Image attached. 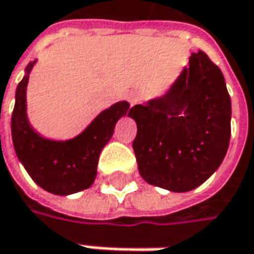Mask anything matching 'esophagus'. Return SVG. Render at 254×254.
I'll use <instances>...</instances> for the list:
<instances>
[{
    "mask_svg": "<svg viewBox=\"0 0 254 254\" xmlns=\"http://www.w3.org/2000/svg\"><path fill=\"white\" fill-rule=\"evenodd\" d=\"M127 101L133 105V104H136V102H139V94L136 91H130V92H127Z\"/></svg>",
    "mask_w": 254,
    "mask_h": 254,
    "instance_id": "obj_1",
    "label": "esophagus"
}]
</instances>
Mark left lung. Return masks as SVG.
I'll return each mask as SVG.
<instances>
[{
	"label": "left lung",
	"mask_w": 254,
	"mask_h": 254,
	"mask_svg": "<svg viewBox=\"0 0 254 254\" xmlns=\"http://www.w3.org/2000/svg\"><path fill=\"white\" fill-rule=\"evenodd\" d=\"M231 97L221 68L192 53L169 91L132 107L133 152L142 179L173 192L205 183L221 166L231 140Z\"/></svg>",
	"instance_id": "1"
}]
</instances>
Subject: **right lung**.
Returning a JSON list of instances; mask_svg holds the SVG:
<instances>
[{"label": "right lung", "mask_w": 254, "mask_h": 254, "mask_svg": "<svg viewBox=\"0 0 254 254\" xmlns=\"http://www.w3.org/2000/svg\"><path fill=\"white\" fill-rule=\"evenodd\" d=\"M35 63L36 60L26 66L15 92L11 119L13 149L39 187L56 195H70L92 186L101 150L114 135L117 122L129 114V102L119 101L104 110L73 139H46L32 127L26 114V87Z\"/></svg>", "instance_id": "right-lung-1"}]
</instances>
